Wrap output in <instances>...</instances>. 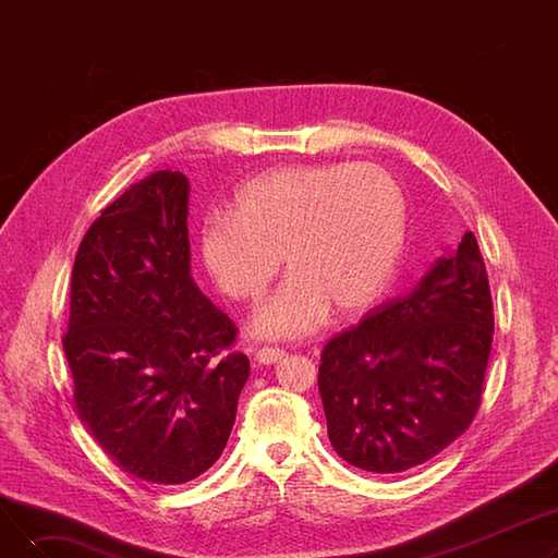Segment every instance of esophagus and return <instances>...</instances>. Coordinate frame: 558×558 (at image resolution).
<instances>
[{
	"label": "esophagus",
	"instance_id": "esophagus-1",
	"mask_svg": "<svg viewBox=\"0 0 558 558\" xmlns=\"http://www.w3.org/2000/svg\"><path fill=\"white\" fill-rule=\"evenodd\" d=\"M287 353L282 348H278V345H264V348H259L257 353H255V360L259 362V364H276L278 360H282Z\"/></svg>",
	"mask_w": 558,
	"mask_h": 558
}]
</instances>
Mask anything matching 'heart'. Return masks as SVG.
<instances>
[{"label":"heart","mask_w":558,"mask_h":558,"mask_svg":"<svg viewBox=\"0 0 558 558\" xmlns=\"http://www.w3.org/2000/svg\"><path fill=\"white\" fill-rule=\"evenodd\" d=\"M407 203L393 175L377 165H299L259 173L234 194L232 213L203 219L198 253L215 287L232 301L264 303L253 330L269 339L314 332L330 314L371 307L402 255Z\"/></svg>","instance_id":"1"}]
</instances>
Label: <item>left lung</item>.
Listing matches in <instances>:
<instances>
[{
	"label": "left lung",
	"mask_w": 558,
	"mask_h": 558,
	"mask_svg": "<svg viewBox=\"0 0 558 558\" xmlns=\"http://www.w3.org/2000/svg\"><path fill=\"white\" fill-rule=\"evenodd\" d=\"M493 299L473 232L404 296L366 312L320 353L332 448L368 473H404L444 452L482 404Z\"/></svg>",
	"instance_id": "left-lung-1"
}]
</instances>
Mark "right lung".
I'll use <instances>...</instances> for the list:
<instances>
[{
    "mask_svg": "<svg viewBox=\"0 0 558 558\" xmlns=\"http://www.w3.org/2000/svg\"><path fill=\"white\" fill-rule=\"evenodd\" d=\"M190 183L156 171L101 210L78 246L63 335L74 407L106 454L149 484L221 457L248 379L238 326L190 276Z\"/></svg>",
    "mask_w": 558,
    "mask_h": 558,
    "instance_id": "right-lung-1",
    "label": "right lung"
}]
</instances>
